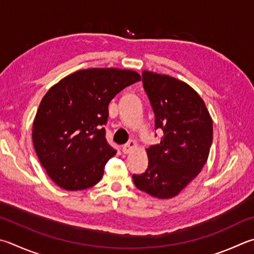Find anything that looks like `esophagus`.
Masks as SVG:
<instances>
[{"mask_svg": "<svg viewBox=\"0 0 254 254\" xmlns=\"http://www.w3.org/2000/svg\"><path fill=\"white\" fill-rule=\"evenodd\" d=\"M134 149H136V143L131 140V141H128L127 144H124L122 146V152L124 154H128V153H131V152Z\"/></svg>", "mask_w": 254, "mask_h": 254, "instance_id": "obj_1", "label": "esophagus"}]
</instances>
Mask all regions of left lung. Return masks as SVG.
<instances>
[{
  "label": "left lung",
  "mask_w": 254,
  "mask_h": 254,
  "mask_svg": "<svg viewBox=\"0 0 254 254\" xmlns=\"http://www.w3.org/2000/svg\"><path fill=\"white\" fill-rule=\"evenodd\" d=\"M142 82L154 112L155 130L161 128L163 137L146 149V171L132 179L147 194L171 199L204 167L213 123L203 100L187 83L150 71H143Z\"/></svg>",
  "instance_id": "left-lung-1"
}]
</instances>
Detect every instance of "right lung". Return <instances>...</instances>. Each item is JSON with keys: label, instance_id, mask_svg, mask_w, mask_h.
<instances>
[{"label": "right lung", "instance_id": "obj_1", "mask_svg": "<svg viewBox=\"0 0 254 254\" xmlns=\"http://www.w3.org/2000/svg\"><path fill=\"white\" fill-rule=\"evenodd\" d=\"M141 80L135 71L87 68L53 85L36 112L32 139L52 181L67 191L84 190L103 177L117 151L105 139L109 103Z\"/></svg>", "mask_w": 254, "mask_h": 254}]
</instances>
